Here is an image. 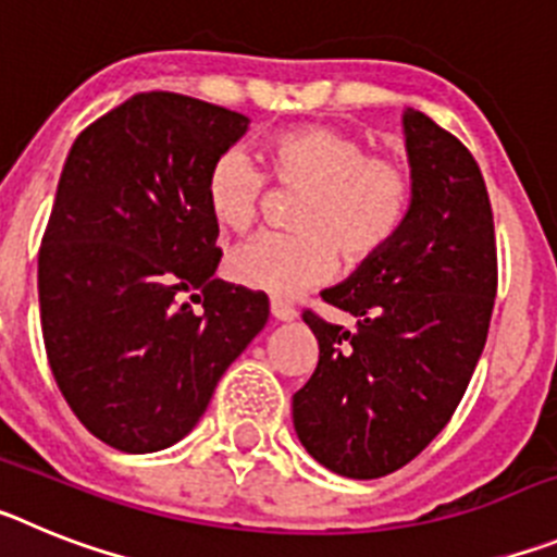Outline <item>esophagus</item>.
<instances>
[{
	"label": "esophagus",
	"instance_id": "34e87169",
	"mask_svg": "<svg viewBox=\"0 0 557 557\" xmlns=\"http://www.w3.org/2000/svg\"><path fill=\"white\" fill-rule=\"evenodd\" d=\"M270 314H273L275 321H282V323H289L298 318V312H295V309L284 301H270Z\"/></svg>",
	"mask_w": 557,
	"mask_h": 557
}]
</instances>
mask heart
<instances>
[{"instance_id":"heart-1","label":"heart","mask_w":557,"mask_h":557,"mask_svg":"<svg viewBox=\"0 0 557 557\" xmlns=\"http://www.w3.org/2000/svg\"><path fill=\"white\" fill-rule=\"evenodd\" d=\"M270 175L304 191L295 209L298 234H262L225 262L234 284L273 298H298L337 273L339 253L362 264L387 248L410 211L412 181L401 161L371 156L357 136L326 125H301L264 141ZM264 175L239 150L214 159L206 175V206L223 231L253 225Z\"/></svg>"}]
</instances>
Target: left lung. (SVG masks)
Returning a JSON list of instances; mask_svg holds the SVG:
<instances>
[{
	"instance_id": "obj_1",
	"label": "left lung",
	"mask_w": 557,
	"mask_h": 557,
	"mask_svg": "<svg viewBox=\"0 0 557 557\" xmlns=\"http://www.w3.org/2000/svg\"><path fill=\"white\" fill-rule=\"evenodd\" d=\"M401 125L412 181L405 225L321 293L359 329L304 314L321 357L293 396L295 435L321 466L351 480L401 469L449 424L496 298L494 214L474 156L416 108Z\"/></svg>"
}]
</instances>
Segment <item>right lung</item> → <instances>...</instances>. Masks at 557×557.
Wrapping results in <instances>:
<instances>
[{
  "label": "right lung",
  "instance_id": "1",
  "mask_svg": "<svg viewBox=\"0 0 557 557\" xmlns=\"http://www.w3.org/2000/svg\"><path fill=\"white\" fill-rule=\"evenodd\" d=\"M248 125L150 91L69 150L38 253L44 346L66 405L113 449L145 455L189 435L268 323V295L214 278L223 250L206 206L209 166Z\"/></svg>",
  "mask_w": 557,
  "mask_h": 557
}]
</instances>
